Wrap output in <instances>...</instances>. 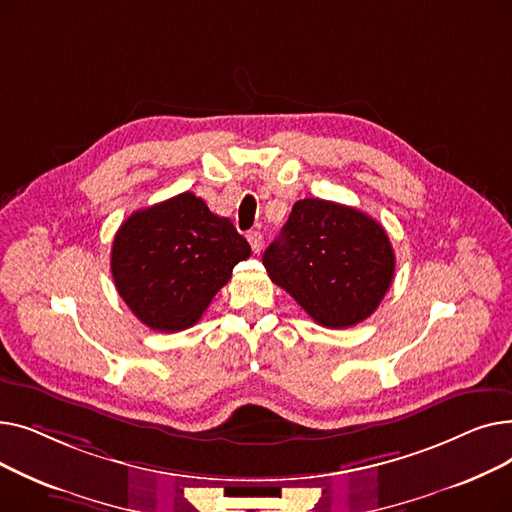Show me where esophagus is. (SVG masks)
Here are the masks:
<instances>
[{
    "mask_svg": "<svg viewBox=\"0 0 512 512\" xmlns=\"http://www.w3.org/2000/svg\"><path fill=\"white\" fill-rule=\"evenodd\" d=\"M247 240H249V245H251L253 253H259V251H261V245H263V234H261V232H257V230L249 232V234H247Z\"/></svg>",
    "mask_w": 512,
    "mask_h": 512,
    "instance_id": "obj_1",
    "label": "esophagus"
}]
</instances>
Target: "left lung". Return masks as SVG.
<instances>
[{"mask_svg": "<svg viewBox=\"0 0 512 512\" xmlns=\"http://www.w3.org/2000/svg\"><path fill=\"white\" fill-rule=\"evenodd\" d=\"M386 230L367 213L324 199L297 201L263 253L272 282L326 328L367 319L394 278Z\"/></svg>", "mask_w": 512, "mask_h": 512, "instance_id": "obj_1", "label": "left lung"}]
</instances>
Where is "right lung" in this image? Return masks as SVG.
I'll use <instances>...</instances> for the list:
<instances>
[{"label": "right lung", "mask_w": 512, "mask_h": 512, "mask_svg": "<svg viewBox=\"0 0 512 512\" xmlns=\"http://www.w3.org/2000/svg\"><path fill=\"white\" fill-rule=\"evenodd\" d=\"M249 242L207 203L180 193L134 211L112 245V276L128 309L155 332L195 326Z\"/></svg>", "instance_id": "add662e5"}]
</instances>
